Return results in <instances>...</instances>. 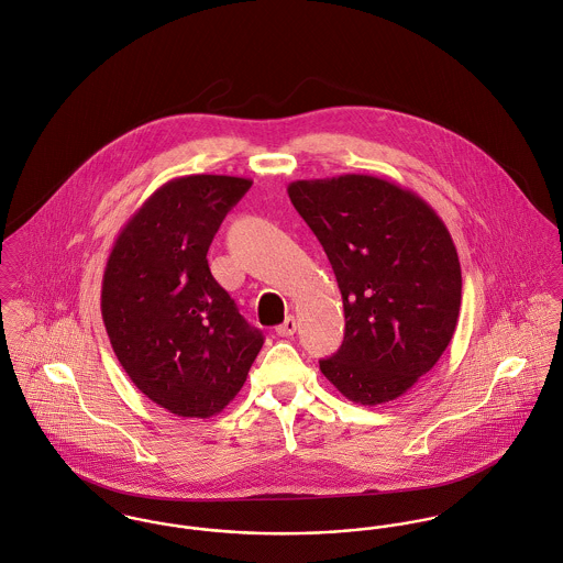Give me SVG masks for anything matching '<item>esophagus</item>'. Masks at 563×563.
Masks as SVG:
<instances>
[{
  "mask_svg": "<svg viewBox=\"0 0 563 563\" xmlns=\"http://www.w3.org/2000/svg\"><path fill=\"white\" fill-rule=\"evenodd\" d=\"M296 332V317L294 314H287L285 321L280 325H276V334L278 336H291Z\"/></svg>",
  "mask_w": 563,
  "mask_h": 563,
  "instance_id": "obj_1",
  "label": "esophagus"
}]
</instances>
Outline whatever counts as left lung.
<instances>
[{
	"instance_id": "left-lung-1",
	"label": "left lung",
	"mask_w": 563,
	"mask_h": 563,
	"mask_svg": "<svg viewBox=\"0 0 563 563\" xmlns=\"http://www.w3.org/2000/svg\"><path fill=\"white\" fill-rule=\"evenodd\" d=\"M289 198L334 269L345 336L319 369L343 397H401L446 350L462 272L437 211L410 189L369 175L289 184Z\"/></svg>"
}]
</instances>
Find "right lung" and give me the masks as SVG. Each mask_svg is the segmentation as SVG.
<instances>
[{"label": "right lung", "mask_w": 563, "mask_h": 563, "mask_svg": "<svg viewBox=\"0 0 563 563\" xmlns=\"http://www.w3.org/2000/svg\"><path fill=\"white\" fill-rule=\"evenodd\" d=\"M251 186L224 175L173 179L129 218L108 256L101 314L114 354L177 417L222 412L263 347L207 263L222 220Z\"/></svg>", "instance_id": "add662e5"}]
</instances>
